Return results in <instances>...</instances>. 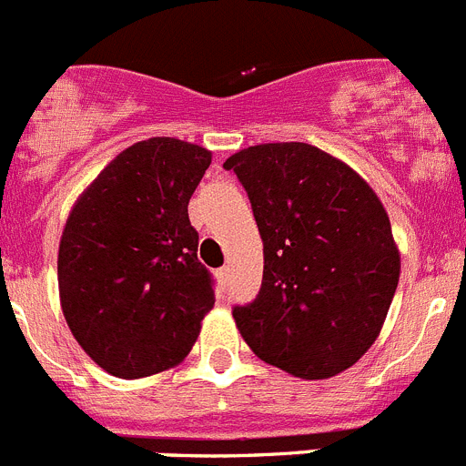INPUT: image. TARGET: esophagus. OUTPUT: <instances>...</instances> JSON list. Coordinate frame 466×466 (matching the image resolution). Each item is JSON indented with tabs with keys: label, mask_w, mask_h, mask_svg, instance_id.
Masks as SVG:
<instances>
[{
	"label": "esophagus",
	"mask_w": 466,
	"mask_h": 466,
	"mask_svg": "<svg viewBox=\"0 0 466 466\" xmlns=\"http://www.w3.org/2000/svg\"><path fill=\"white\" fill-rule=\"evenodd\" d=\"M218 279H220V285H223V288H228V283H229V267H220V269H218Z\"/></svg>",
	"instance_id": "esophagus-1"
}]
</instances>
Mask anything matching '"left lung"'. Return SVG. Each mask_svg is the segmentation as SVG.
I'll return each mask as SVG.
<instances>
[{"label": "left lung", "mask_w": 466, "mask_h": 466, "mask_svg": "<svg viewBox=\"0 0 466 466\" xmlns=\"http://www.w3.org/2000/svg\"><path fill=\"white\" fill-rule=\"evenodd\" d=\"M264 241L262 285L234 306L255 355L306 380L353 367L400 283L388 213L350 167L309 144H262L225 162Z\"/></svg>", "instance_id": "left-lung-1"}]
</instances>
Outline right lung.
I'll list each match as a JSON object with an SVG mask.
<instances>
[{"label": "right lung", "mask_w": 466, "mask_h": 466, "mask_svg": "<svg viewBox=\"0 0 466 466\" xmlns=\"http://www.w3.org/2000/svg\"><path fill=\"white\" fill-rule=\"evenodd\" d=\"M208 165L211 153L187 141H139L95 178L66 220L62 311L83 350L118 379L181 362L216 304L187 218Z\"/></svg>", "instance_id": "add662e5"}]
</instances>
